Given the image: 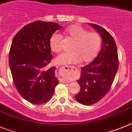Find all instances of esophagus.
Segmentation results:
<instances>
[{
  "label": "esophagus",
  "mask_w": 132,
  "mask_h": 132,
  "mask_svg": "<svg viewBox=\"0 0 132 132\" xmlns=\"http://www.w3.org/2000/svg\"><path fill=\"white\" fill-rule=\"evenodd\" d=\"M72 69H73V67L70 66H66L62 67V70H63L64 72H69V71H71ZM60 82H62V83H68L69 81L66 79H60Z\"/></svg>",
  "instance_id": "obj_1"
}]
</instances>
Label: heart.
Listing matches in <instances>:
<instances>
[{
    "instance_id": "obj_1",
    "label": "heart",
    "mask_w": 132,
    "mask_h": 132,
    "mask_svg": "<svg viewBox=\"0 0 132 132\" xmlns=\"http://www.w3.org/2000/svg\"><path fill=\"white\" fill-rule=\"evenodd\" d=\"M64 33L74 42L70 47L71 51L63 53L56 56L55 63L67 65L78 63L80 61L88 62L96 56L102 44V38L98 32H88L81 26L73 24L65 29ZM49 46L55 53L61 51L62 38L59 34H52L49 39Z\"/></svg>"
}]
</instances>
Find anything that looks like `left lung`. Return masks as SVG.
I'll return each mask as SVG.
<instances>
[{"instance_id":"1","label":"left lung","mask_w":132,"mask_h":132,"mask_svg":"<svg viewBox=\"0 0 132 132\" xmlns=\"http://www.w3.org/2000/svg\"><path fill=\"white\" fill-rule=\"evenodd\" d=\"M102 38L100 51L92 62L81 68L77 83L81 90L75 96L76 101L85 105H92L109 92L119 68L117 48L113 36L99 25L88 23Z\"/></svg>"}]
</instances>
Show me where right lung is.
<instances>
[{"mask_svg": "<svg viewBox=\"0 0 132 132\" xmlns=\"http://www.w3.org/2000/svg\"><path fill=\"white\" fill-rule=\"evenodd\" d=\"M57 23L36 21L23 27L13 38L9 65L15 88L33 104H42L53 96L59 83L56 67L47 68L52 55L49 39L61 28Z\"/></svg>", "mask_w": 132, "mask_h": 132, "instance_id": "obj_1", "label": "right lung"}]
</instances>
